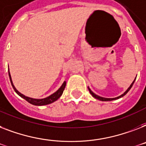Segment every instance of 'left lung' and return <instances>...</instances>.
I'll return each instance as SVG.
<instances>
[{
  "instance_id": "8db88e82",
  "label": "left lung",
  "mask_w": 146,
  "mask_h": 146,
  "mask_svg": "<svg viewBox=\"0 0 146 146\" xmlns=\"http://www.w3.org/2000/svg\"><path fill=\"white\" fill-rule=\"evenodd\" d=\"M136 78H137V76H136ZM136 78H135V79H136ZM135 79H134V80H133V82L132 83H131V85H130V87H129L128 88H127V89L126 91H125V92H124V94H121V95L118 96V97H117V98H102V97H100V96L97 95V94H96L94 93V92H92V90L90 89L89 87H88V90H89L90 94H92V95L93 96L94 98H96V99H98V100H101V101H111V100H117V99H119V98H122V97H124V96L125 95V94H126L129 92V91H130V89H131V88H132L133 85V83H134Z\"/></svg>"
}]
</instances>
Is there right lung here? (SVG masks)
Here are the masks:
<instances>
[{
    "label": "right lung",
    "instance_id": "right-lung-1",
    "mask_svg": "<svg viewBox=\"0 0 146 146\" xmlns=\"http://www.w3.org/2000/svg\"><path fill=\"white\" fill-rule=\"evenodd\" d=\"M9 79H10V82H11L12 86L13 88V89L15 92V93L17 94H19L21 98H22L23 99L27 100L28 103H30L31 104H33L34 106H44V105H48V104H52V103H53V102L56 101V100L62 95L63 92H64V90L65 88V86H66V82H64L62 85L58 89V91H56V92H54V93H53L52 94H51V95H49L48 97H47V98H42V99H35V98H29V97H27V96L25 95H24V94H22V93H20V92L15 88V87L13 85V82L12 81L11 75H10V73H9Z\"/></svg>",
    "mask_w": 146,
    "mask_h": 146
}]
</instances>
